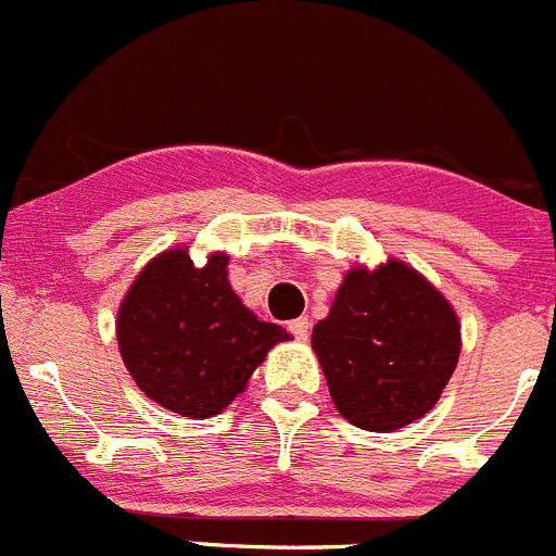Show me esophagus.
I'll list each match as a JSON object with an SVG mask.
<instances>
[{
	"mask_svg": "<svg viewBox=\"0 0 556 556\" xmlns=\"http://www.w3.org/2000/svg\"><path fill=\"white\" fill-rule=\"evenodd\" d=\"M289 332L294 334L296 340H307V332H311V321H307L305 316L294 318V321H289Z\"/></svg>",
	"mask_w": 556,
	"mask_h": 556,
	"instance_id": "esophagus-1",
	"label": "esophagus"
}]
</instances>
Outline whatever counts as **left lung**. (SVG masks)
Masks as SVG:
<instances>
[{"label":"left lung","mask_w":556,"mask_h":556,"mask_svg":"<svg viewBox=\"0 0 556 556\" xmlns=\"http://www.w3.org/2000/svg\"><path fill=\"white\" fill-rule=\"evenodd\" d=\"M311 343L338 414L362 430L392 432L435 408L457 370L463 332L441 289L387 260L345 273Z\"/></svg>","instance_id":"left-lung-1"}]
</instances>
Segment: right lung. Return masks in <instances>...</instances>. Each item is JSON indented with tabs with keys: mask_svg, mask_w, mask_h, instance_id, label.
Here are the masks:
<instances>
[{
	"mask_svg": "<svg viewBox=\"0 0 556 556\" xmlns=\"http://www.w3.org/2000/svg\"><path fill=\"white\" fill-rule=\"evenodd\" d=\"M227 265L222 251L202 267L189 245L162 251L131 280L115 318L121 359L140 392L189 419L222 414L267 351L291 340L243 305Z\"/></svg>",
	"mask_w": 556,
	"mask_h": 556,
	"instance_id": "add662e5",
	"label": "right lung"
}]
</instances>
